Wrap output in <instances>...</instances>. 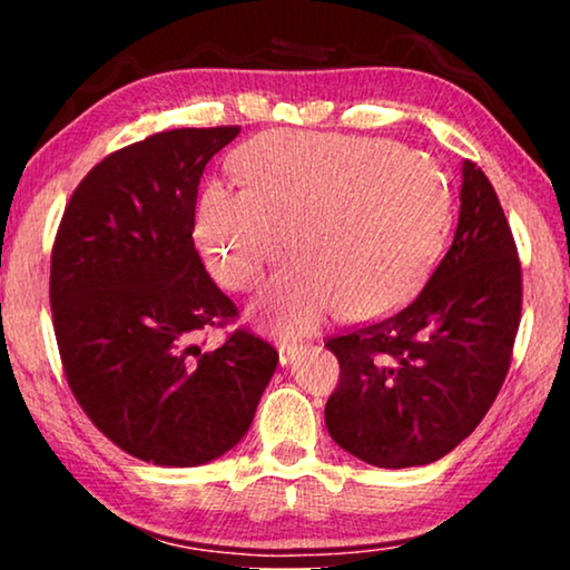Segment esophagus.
Masks as SVG:
<instances>
[{"label": "esophagus", "mask_w": 570, "mask_h": 570, "mask_svg": "<svg viewBox=\"0 0 570 570\" xmlns=\"http://www.w3.org/2000/svg\"><path fill=\"white\" fill-rule=\"evenodd\" d=\"M298 352H302V344H296V342H278V362H282V364L294 362V356Z\"/></svg>", "instance_id": "obj_1"}]
</instances>
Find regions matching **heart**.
Segmentation results:
<instances>
[{
    "label": "heart",
    "mask_w": 570,
    "mask_h": 570,
    "mask_svg": "<svg viewBox=\"0 0 570 570\" xmlns=\"http://www.w3.org/2000/svg\"><path fill=\"white\" fill-rule=\"evenodd\" d=\"M239 188L210 180L196 210L206 268L250 292L294 250L256 312L274 332H314L340 312H387L417 292L450 230V188L435 163L387 140L264 132L230 158Z\"/></svg>",
    "instance_id": "b5f03b06"
}]
</instances>
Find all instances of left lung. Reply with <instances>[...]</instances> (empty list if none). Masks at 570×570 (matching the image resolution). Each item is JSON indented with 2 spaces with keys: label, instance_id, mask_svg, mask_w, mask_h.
<instances>
[{
  "label": "left lung",
  "instance_id": "left-lung-1",
  "mask_svg": "<svg viewBox=\"0 0 570 570\" xmlns=\"http://www.w3.org/2000/svg\"><path fill=\"white\" fill-rule=\"evenodd\" d=\"M520 306L513 230L493 183L465 160L455 236L430 282L397 312L324 342L340 360L324 407L332 440L392 470L448 455L503 387Z\"/></svg>",
  "mask_w": 570,
  "mask_h": 570
}]
</instances>
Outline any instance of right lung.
I'll list each match as a JSON object with an SVG mask.
<instances>
[{
	"label": "right lung",
	"mask_w": 570,
	"mask_h": 570,
	"mask_svg": "<svg viewBox=\"0 0 570 570\" xmlns=\"http://www.w3.org/2000/svg\"><path fill=\"white\" fill-rule=\"evenodd\" d=\"M238 125L156 132L102 158L57 228L50 306L67 384L105 438L166 468L204 465L246 435L278 352L238 320L200 262L198 183ZM206 344V342H204Z\"/></svg>",
	"instance_id": "obj_1"
}]
</instances>
